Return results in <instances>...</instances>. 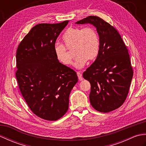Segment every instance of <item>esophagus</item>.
I'll use <instances>...</instances> for the list:
<instances>
[{
    "label": "esophagus",
    "instance_id": "obj_1",
    "mask_svg": "<svg viewBox=\"0 0 146 146\" xmlns=\"http://www.w3.org/2000/svg\"><path fill=\"white\" fill-rule=\"evenodd\" d=\"M77 75H78V79L80 80H83V78H82V73L80 72H77Z\"/></svg>",
    "mask_w": 146,
    "mask_h": 146
}]
</instances>
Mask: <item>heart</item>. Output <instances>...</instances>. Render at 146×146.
Wrapping results in <instances>:
<instances>
[{
  "mask_svg": "<svg viewBox=\"0 0 146 146\" xmlns=\"http://www.w3.org/2000/svg\"><path fill=\"white\" fill-rule=\"evenodd\" d=\"M63 44L54 46V52L58 60L66 66L72 63L73 56L68 51L74 49L76 56L75 66H84L86 61H93L97 57L100 49V40L96 30L92 27H70L63 36Z\"/></svg>",
  "mask_w": 146,
  "mask_h": 146,
  "instance_id": "1",
  "label": "heart"
}]
</instances>
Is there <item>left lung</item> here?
<instances>
[{"mask_svg":"<svg viewBox=\"0 0 146 146\" xmlns=\"http://www.w3.org/2000/svg\"><path fill=\"white\" fill-rule=\"evenodd\" d=\"M76 23L93 24L100 38L97 59L83 73L91 84L90 104L100 112L113 111L124 103L132 79L128 49L117 30L102 18L90 15Z\"/></svg>","mask_w":146,"mask_h":146,"instance_id":"obj_1","label":"left lung"}]
</instances>
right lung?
<instances>
[{
    "instance_id": "right-lung-1",
    "label": "right lung",
    "mask_w": 146,
    "mask_h": 146,
    "mask_svg": "<svg viewBox=\"0 0 146 146\" xmlns=\"http://www.w3.org/2000/svg\"><path fill=\"white\" fill-rule=\"evenodd\" d=\"M68 21L37 24L19 45L15 72L19 88L33 112L55 121L66 113L71 90L78 82L76 73L59 62L54 46Z\"/></svg>"
}]
</instances>
